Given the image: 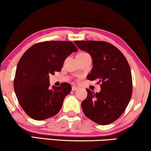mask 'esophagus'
<instances>
[{"instance_id":"34e87169","label":"esophagus","mask_w":151,"mask_h":151,"mask_svg":"<svg viewBox=\"0 0 151 151\" xmlns=\"http://www.w3.org/2000/svg\"><path fill=\"white\" fill-rule=\"evenodd\" d=\"M78 89V87H76V86H73V87H72V90H73V91L77 90Z\"/></svg>"}]
</instances>
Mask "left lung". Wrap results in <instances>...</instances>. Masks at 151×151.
Here are the masks:
<instances>
[{
    "mask_svg": "<svg viewBox=\"0 0 151 151\" xmlns=\"http://www.w3.org/2000/svg\"><path fill=\"white\" fill-rule=\"evenodd\" d=\"M80 49L88 52L93 68L87 79L98 81L99 92L87 89V96L81 106L87 118L101 125L112 123L125 111L132 94V78L123 54L105 41L76 40Z\"/></svg>",
    "mask_w": 151,
    "mask_h": 151,
    "instance_id": "obj_1",
    "label": "left lung"
}]
</instances>
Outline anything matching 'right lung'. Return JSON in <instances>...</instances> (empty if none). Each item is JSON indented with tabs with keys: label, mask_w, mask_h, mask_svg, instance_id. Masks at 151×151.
I'll use <instances>...</instances> for the list:
<instances>
[{
	"label": "right lung",
	"mask_w": 151,
	"mask_h": 151,
	"mask_svg": "<svg viewBox=\"0 0 151 151\" xmlns=\"http://www.w3.org/2000/svg\"><path fill=\"white\" fill-rule=\"evenodd\" d=\"M78 49L72 42L45 41L29 47L19 61L14 89L24 112L36 120L51 118L59 113L71 86L62 83L50 87V76L60 71L65 59Z\"/></svg>",
	"instance_id": "obj_1"
}]
</instances>
